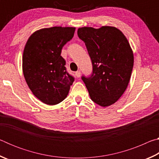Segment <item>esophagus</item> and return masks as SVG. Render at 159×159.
Here are the masks:
<instances>
[{
  "label": "esophagus",
  "instance_id": "34e87169",
  "mask_svg": "<svg viewBox=\"0 0 159 159\" xmlns=\"http://www.w3.org/2000/svg\"><path fill=\"white\" fill-rule=\"evenodd\" d=\"M76 77H78V78L80 77V76H81V73H80V71H78L76 72Z\"/></svg>",
  "mask_w": 159,
  "mask_h": 159
}]
</instances>
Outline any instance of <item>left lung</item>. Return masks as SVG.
Listing matches in <instances>:
<instances>
[{
  "label": "left lung",
  "mask_w": 159,
  "mask_h": 159,
  "mask_svg": "<svg viewBox=\"0 0 159 159\" xmlns=\"http://www.w3.org/2000/svg\"><path fill=\"white\" fill-rule=\"evenodd\" d=\"M93 64V74L82 77L92 100L107 107L114 104L127 88L134 64L133 50L125 35L114 26L79 28Z\"/></svg>",
  "instance_id": "left-lung-1"
}]
</instances>
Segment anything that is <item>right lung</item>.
I'll list each match as a JSON object with an SVG mask.
<instances>
[{
    "instance_id": "right-lung-1",
    "label": "right lung",
    "mask_w": 159,
    "mask_h": 159,
    "mask_svg": "<svg viewBox=\"0 0 159 159\" xmlns=\"http://www.w3.org/2000/svg\"><path fill=\"white\" fill-rule=\"evenodd\" d=\"M75 27L53 26L37 30L26 41L22 71L31 92L44 104L55 105L68 95L74 79L67 73L62 47L74 36Z\"/></svg>"
}]
</instances>
